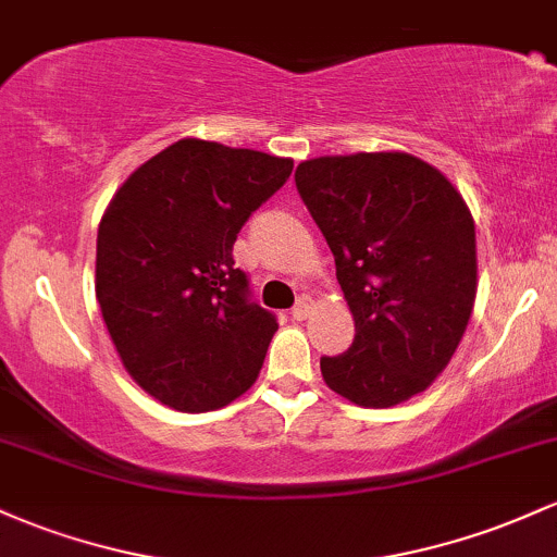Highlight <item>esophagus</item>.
<instances>
[{
    "label": "esophagus",
    "mask_w": 557,
    "mask_h": 557,
    "mask_svg": "<svg viewBox=\"0 0 557 557\" xmlns=\"http://www.w3.org/2000/svg\"><path fill=\"white\" fill-rule=\"evenodd\" d=\"M309 311H311V298L301 296V298H298V301H296V307L290 309V317H293V320L301 322V320H307Z\"/></svg>",
    "instance_id": "esophagus-1"
}]
</instances>
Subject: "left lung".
I'll use <instances>...</instances> for the list:
<instances>
[{"label": "left lung", "mask_w": 557, "mask_h": 557, "mask_svg": "<svg viewBox=\"0 0 557 557\" xmlns=\"http://www.w3.org/2000/svg\"><path fill=\"white\" fill-rule=\"evenodd\" d=\"M296 187L335 256L354 344L322 377L359 407H394L449 364L475 301V227L462 195L407 152L298 163Z\"/></svg>", "instance_id": "obj_1"}]
</instances>
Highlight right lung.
<instances>
[{
  "label": "right lung",
  "instance_id": "1",
  "mask_svg": "<svg viewBox=\"0 0 557 557\" xmlns=\"http://www.w3.org/2000/svg\"><path fill=\"white\" fill-rule=\"evenodd\" d=\"M290 171V158L180 139L110 200L97 301L126 372L163 405L209 412L253 386L277 317L250 301L232 246Z\"/></svg>",
  "mask_w": 557,
  "mask_h": 557
}]
</instances>
